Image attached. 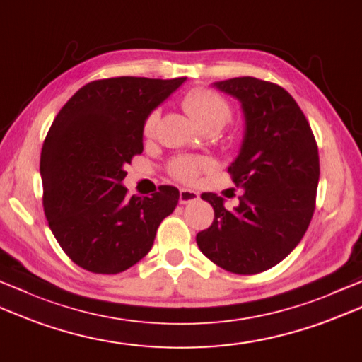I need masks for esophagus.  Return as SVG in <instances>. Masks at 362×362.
<instances>
[{"instance_id": "esophagus-1", "label": "esophagus", "mask_w": 362, "mask_h": 362, "mask_svg": "<svg viewBox=\"0 0 362 362\" xmlns=\"http://www.w3.org/2000/svg\"><path fill=\"white\" fill-rule=\"evenodd\" d=\"M197 199H199V193H197V191L188 189V188H182V189H180V196H179L180 204L196 202Z\"/></svg>"}]
</instances>
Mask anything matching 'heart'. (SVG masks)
<instances>
[{
	"mask_svg": "<svg viewBox=\"0 0 362 362\" xmlns=\"http://www.w3.org/2000/svg\"><path fill=\"white\" fill-rule=\"evenodd\" d=\"M183 108L194 122L202 127L207 124H216L223 127L230 117V106L223 95L210 89H193L183 97ZM155 122H157V112L148 115L144 122V134H151ZM209 161L199 157H177L171 161V173L182 182H193L204 169H207Z\"/></svg>",
	"mask_w": 362,
	"mask_h": 362,
	"instance_id": "obj_1",
	"label": "heart"
}]
</instances>
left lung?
I'll return each mask as SVG.
<instances>
[{
  "mask_svg": "<svg viewBox=\"0 0 362 362\" xmlns=\"http://www.w3.org/2000/svg\"><path fill=\"white\" fill-rule=\"evenodd\" d=\"M214 86L242 103L243 141L228 171L243 196L230 211L221 196L202 193L215 219L196 243L226 272L256 274L284 260L309 228L320 177L318 148L298 103L278 84L240 76Z\"/></svg>",
  "mask_w": 362,
  "mask_h": 362,
  "instance_id": "obj_1",
  "label": "left lung"
}]
</instances>
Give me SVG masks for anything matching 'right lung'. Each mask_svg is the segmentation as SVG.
<instances>
[{
  "instance_id": "right-lung-1",
  "label": "right lung",
  "mask_w": 362,
  "mask_h": 362,
  "mask_svg": "<svg viewBox=\"0 0 362 362\" xmlns=\"http://www.w3.org/2000/svg\"><path fill=\"white\" fill-rule=\"evenodd\" d=\"M185 80L90 81L49 127L40 153L45 216L62 251L84 270L116 274L138 264L179 202L175 187L130 197L122 180L144 148L147 116Z\"/></svg>"
}]
</instances>
